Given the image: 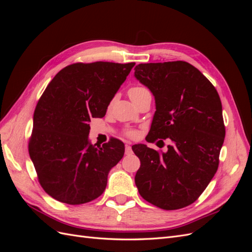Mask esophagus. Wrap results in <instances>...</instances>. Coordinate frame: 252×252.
<instances>
[{"mask_svg":"<svg viewBox=\"0 0 252 252\" xmlns=\"http://www.w3.org/2000/svg\"><path fill=\"white\" fill-rule=\"evenodd\" d=\"M131 152H132V149H131L130 145H126V147H125V155H130Z\"/></svg>","mask_w":252,"mask_h":252,"instance_id":"34e87169","label":"esophagus"}]
</instances>
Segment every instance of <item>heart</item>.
<instances>
[{"label": "heart", "mask_w": 252, "mask_h": 252, "mask_svg": "<svg viewBox=\"0 0 252 252\" xmlns=\"http://www.w3.org/2000/svg\"><path fill=\"white\" fill-rule=\"evenodd\" d=\"M144 90H146V89H145V88H142V87H133V88H131L130 90H129V95L138 94L142 93V91H144ZM128 134H129V135H131V134H132V132H129Z\"/></svg>", "instance_id": "1"}]
</instances>
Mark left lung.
<instances>
[{"label": "left lung", "instance_id": "left-lung-1", "mask_svg": "<svg viewBox=\"0 0 252 252\" xmlns=\"http://www.w3.org/2000/svg\"><path fill=\"white\" fill-rule=\"evenodd\" d=\"M134 77L155 96L149 142L170 139L159 154L144 144L132 150L141 166L135 185L144 200L165 210L196 201L218 170L225 139L222 103L217 89L184 61L139 64Z\"/></svg>", "mask_w": 252, "mask_h": 252}]
</instances>
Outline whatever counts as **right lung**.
I'll return each instance as SVG.
<instances>
[{"mask_svg":"<svg viewBox=\"0 0 252 252\" xmlns=\"http://www.w3.org/2000/svg\"><path fill=\"white\" fill-rule=\"evenodd\" d=\"M135 63H77L63 68L37 102L29 156L45 192L69 205L100 196L108 173L125 152L111 139L89 140L90 119L103 118Z\"/></svg>","mask_w":252,"mask_h":252,"instance_id":"obj_1","label":"right lung"}]
</instances>
